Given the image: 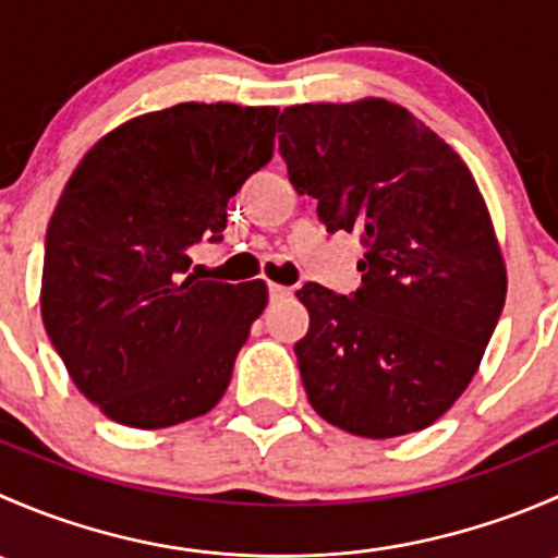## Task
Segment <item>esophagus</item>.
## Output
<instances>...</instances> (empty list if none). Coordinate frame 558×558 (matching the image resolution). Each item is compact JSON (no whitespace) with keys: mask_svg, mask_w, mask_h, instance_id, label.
I'll return each mask as SVG.
<instances>
[{"mask_svg":"<svg viewBox=\"0 0 558 558\" xmlns=\"http://www.w3.org/2000/svg\"><path fill=\"white\" fill-rule=\"evenodd\" d=\"M269 300H286V296H291V289H286V286H278V283H269Z\"/></svg>","mask_w":558,"mask_h":558,"instance_id":"1","label":"esophagus"}]
</instances>
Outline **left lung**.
Instances as JSON below:
<instances>
[{
    "instance_id": "1",
    "label": "left lung",
    "mask_w": 558,
    "mask_h": 558,
    "mask_svg": "<svg viewBox=\"0 0 558 558\" xmlns=\"http://www.w3.org/2000/svg\"><path fill=\"white\" fill-rule=\"evenodd\" d=\"M278 132L291 183L318 199L324 227L367 247L351 296L296 291L311 313L294 345L307 399L359 437L426 429L470 386L508 294L475 178L386 99L286 107Z\"/></svg>"
}]
</instances>
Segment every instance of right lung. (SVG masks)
<instances>
[{"label":"right lung","mask_w":558,"mask_h":558,"mask_svg":"<svg viewBox=\"0 0 558 558\" xmlns=\"http://www.w3.org/2000/svg\"><path fill=\"white\" fill-rule=\"evenodd\" d=\"M278 107L183 102L105 134L48 223L43 324L107 418L165 429L205 415L267 305L264 280L189 275L221 243L227 205L272 159Z\"/></svg>","instance_id":"right-lung-1"}]
</instances>
